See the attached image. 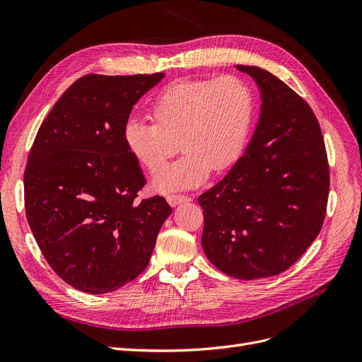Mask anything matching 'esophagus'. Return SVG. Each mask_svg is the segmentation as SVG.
Returning <instances> with one entry per match:
<instances>
[{
    "mask_svg": "<svg viewBox=\"0 0 362 362\" xmlns=\"http://www.w3.org/2000/svg\"><path fill=\"white\" fill-rule=\"evenodd\" d=\"M168 202L170 206H177L180 204H185V202H190L189 196H184V194H169L168 196Z\"/></svg>",
    "mask_w": 362,
    "mask_h": 362,
    "instance_id": "34e87169",
    "label": "esophagus"
}]
</instances>
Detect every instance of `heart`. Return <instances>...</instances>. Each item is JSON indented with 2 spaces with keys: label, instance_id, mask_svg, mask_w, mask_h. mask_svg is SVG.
Here are the masks:
<instances>
[{
  "label": "heart",
  "instance_id": "1",
  "mask_svg": "<svg viewBox=\"0 0 362 362\" xmlns=\"http://www.w3.org/2000/svg\"><path fill=\"white\" fill-rule=\"evenodd\" d=\"M154 124L129 119L125 144L149 173L163 169L180 148L184 156L152 180L160 193L192 189L223 172L243 154L255 117V96L238 76L181 80L151 104Z\"/></svg>",
  "mask_w": 362,
  "mask_h": 362
}]
</instances>
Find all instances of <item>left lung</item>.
Here are the masks:
<instances>
[{"mask_svg":"<svg viewBox=\"0 0 362 362\" xmlns=\"http://www.w3.org/2000/svg\"><path fill=\"white\" fill-rule=\"evenodd\" d=\"M235 69L258 87V122L245 154L198 202L206 258L225 275L250 281L287 270L319 235L329 168L311 107L266 69Z\"/></svg>","mask_w":362,"mask_h":362,"instance_id":"8db88e82","label":"left lung"}]
</instances>
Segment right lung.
I'll use <instances>...</instances> for the list:
<instances>
[{"mask_svg":"<svg viewBox=\"0 0 362 362\" xmlns=\"http://www.w3.org/2000/svg\"><path fill=\"white\" fill-rule=\"evenodd\" d=\"M164 78L84 75L40 125L25 175L27 221L43 257L74 288L104 294L144 272L172 208L145 185L124 131L133 105Z\"/></svg>","mask_w":362,"mask_h":362,"instance_id":"right-lung-1","label":"right lung"}]
</instances>
